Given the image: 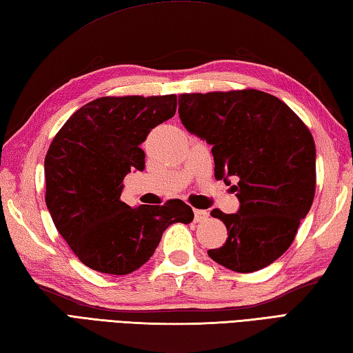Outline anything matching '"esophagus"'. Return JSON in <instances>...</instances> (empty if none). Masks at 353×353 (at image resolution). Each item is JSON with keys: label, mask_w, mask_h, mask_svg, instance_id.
Listing matches in <instances>:
<instances>
[{"label": "esophagus", "mask_w": 353, "mask_h": 353, "mask_svg": "<svg viewBox=\"0 0 353 353\" xmlns=\"http://www.w3.org/2000/svg\"><path fill=\"white\" fill-rule=\"evenodd\" d=\"M208 216H209L208 211H203V209H194V220H196L197 223L205 221Z\"/></svg>", "instance_id": "34e87169"}]
</instances>
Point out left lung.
I'll use <instances>...</instances> for the list:
<instances>
[{
  "instance_id": "left-lung-1",
  "label": "left lung",
  "mask_w": 353,
  "mask_h": 353,
  "mask_svg": "<svg viewBox=\"0 0 353 353\" xmlns=\"http://www.w3.org/2000/svg\"><path fill=\"white\" fill-rule=\"evenodd\" d=\"M186 130L212 145L215 179L235 177L236 214L211 212L228 229L208 250L232 272L272 264L294 241L316 194V144L305 123L277 97L258 89L179 95Z\"/></svg>"
}]
</instances>
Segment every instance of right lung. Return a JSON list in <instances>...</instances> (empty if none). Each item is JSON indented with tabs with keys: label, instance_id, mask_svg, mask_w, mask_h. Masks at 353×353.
Masks as SVG:
<instances>
[{
	"label": "right lung",
	"instance_id": "right-lung-1",
	"mask_svg": "<svg viewBox=\"0 0 353 353\" xmlns=\"http://www.w3.org/2000/svg\"><path fill=\"white\" fill-rule=\"evenodd\" d=\"M176 108L174 94L101 97L74 112L50 144L45 203L86 267L129 274L152 258L170 224L192 221L191 206L179 199L138 208L121 201L124 177L145 167L141 144Z\"/></svg>",
	"mask_w": 353,
	"mask_h": 353
}]
</instances>
